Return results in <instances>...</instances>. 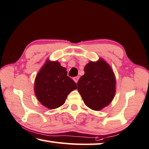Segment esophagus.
Returning a JSON list of instances; mask_svg holds the SVG:
<instances>
[{
  "instance_id": "obj_1",
  "label": "esophagus",
  "mask_w": 149,
  "mask_h": 149,
  "mask_svg": "<svg viewBox=\"0 0 149 149\" xmlns=\"http://www.w3.org/2000/svg\"><path fill=\"white\" fill-rule=\"evenodd\" d=\"M79 77H76L73 78V80H74V81L76 82V83L78 82V80H79Z\"/></svg>"
}]
</instances>
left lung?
<instances>
[{
	"label": "left lung",
	"instance_id": "8db88e82",
	"mask_svg": "<svg viewBox=\"0 0 149 149\" xmlns=\"http://www.w3.org/2000/svg\"><path fill=\"white\" fill-rule=\"evenodd\" d=\"M77 85L85 105L93 111H100L108 106L115 95V75L102 58L86 65L84 74Z\"/></svg>",
	"mask_w": 149,
	"mask_h": 149
}]
</instances>
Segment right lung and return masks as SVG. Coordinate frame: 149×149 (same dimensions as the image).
<instances>
[{
  "instance_id": "obj_1",
  "label": "right lung",
  "mask_w": 149,
  "mask_h": 149,
  "mask_svg": "<svg viewBox=\"0 0 149 149\" xmlns=\"http://www.w3.org/2000/svg\"><path fill=\"white\" fill-rule=\"evenodd\" d=\"M77 88L76 83L67 76L66 68L58 61L47 59L36 74L34 90L42 105L54 109L63 105L68 94Z\"/></svg>"
}]
</instances>
